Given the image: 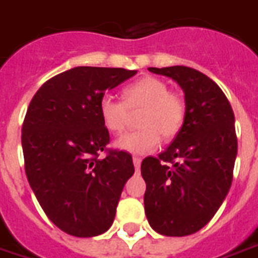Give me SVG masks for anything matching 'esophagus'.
Listing matches in <instances>:
<instances>
[{"mask_svg": "<svg viewBox=\"0 0 258 258\" xmlns=\"http://www.w3.org/2000/svg\"><path fill=\"white\" fill-rule=\"evenodd\" d=\"M133 162H134L136 169H138V168H140V165H141V158H140V157H133Z\"/></svg>", "mask_w": 258, "mask_h": 258, "instance_id": "obj_1", "label": "esophagus"}]
</instances>
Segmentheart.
Wrapping results in <instances>:
<instances>
[{"instance_id": "b5f03b06", "label": "heart", "mask_w": 258, "mask_h": 258, "mask_svg": "<svg viewBox=\"0 0 258 258\" xmlns=\"http://www.w3.org/2000/svg\"><path fill=\"white\" fill-rule=\"evenodd\" d=\"M122 98L104 93L99 100V114L103 125L111 134H120L131 118L138 113L141 128L121 136L115 145L124 151L145 154L157 148L159 138L171 140L183 125L186 104L178 93L169 92L164 80L157 78L140 79L124 87Z\"/></svg>"}]
</instances>
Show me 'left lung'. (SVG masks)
Segmentation results:
<instances>
[{"mask_svg": "<svg viewBox=\"0 0 258 258\" xmlns=\"http://www.w3.org/2000/svg\"><path fill=\"white\" fill-rule=\"evenodd\" d=\"M148 70L173 79L185 92L180 131L165 151L141 162L150 225L164 236L182 237L209 223L232 186L237 155L234 114L222 89L199 70Z\"/></svg>", "mask_w": 258, "mask_h": 258, "instance_id": "left-lung-1", "label": "left lung"}]
</instances>
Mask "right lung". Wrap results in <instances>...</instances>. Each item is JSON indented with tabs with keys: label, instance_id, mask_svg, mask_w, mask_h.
<instances>
[{
	"label": "right lung",
	"instance_id": "right-lung-1",
	"mask_svg": "<svg viewBox=\"0 0 258 258\" xmlns=\"http://www.w3.org/2000/svg\"><path fill=\"white\" fill-rule=\"evenodd\" d=\"M136 73L73 68L45 82L26 110L21 136L26 178L49 220L68 234L92 237L113 225L134 164L130 152L107 148L99 100Z\"/></svg>",
	"mask_w": 258,
	"mask_h": 258
}]
</instances>
